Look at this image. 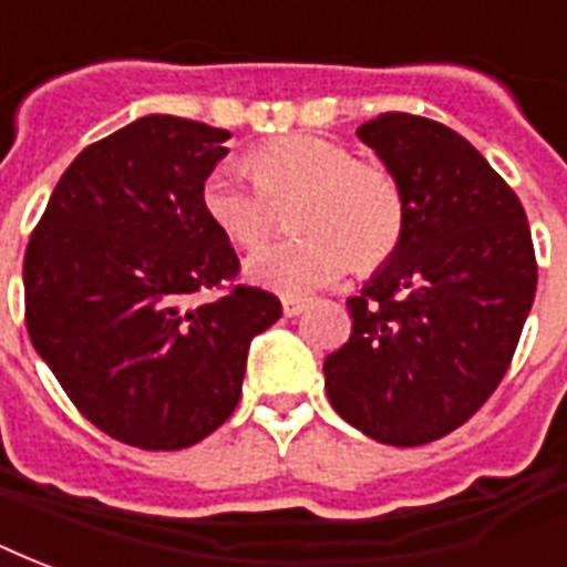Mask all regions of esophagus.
I'll return each mask as SVG.
<instances>
[{
  "instance_id": "1",
  "label": "esophagus",
  "mask_w": 567,
  "mask_h": 567,
  "mask_svg": "<svg viewBox=\"0 0 567 567\" xmlns=\"http://www.w3.org/2000/svg\"><path fill=\"white\" fill-rule=\"evenodd\" d=\"M305 310H308V301L305 299H284V313L287 317H299Z\"/></svg>"
}]
</instances>
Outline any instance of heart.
<instances>
[{
    "label": "heart",
    "mask_w": 567,
    "mask_h": 567,
    "mask_svg": "<svg viewBox=\"0 0 567 567\" xmlns=\"http://www.w3.org/2000/svg\"><path fill=\"white\" fill-rule=\"evenodd\" d=\"M245 169L257 187L233 167L208 169L199 206L233 245L257 248L271 229L268 199L296 197L289 208L296 236L259 248L245 262L259 287L305 299L338 284L352 262L359 271H373L398 254L406 199L380 164L355 161L334 140L289 134L248 152Z\"/></svg>",
    "instance_id": "heart-1"
}]
</instances>
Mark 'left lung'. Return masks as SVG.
Segmentation results:
<instances>
[{"mask_svg": "<svg viewBox=\"0 0 567 567\" xmlns=\"http://www.w3.org/2000/svg\"><path fill=\"white\" fill-rule=\"evenodd\" d=\"M406 199L398 254L347 299L352 334L322 373L334 412L370 440L457 430L505 377L538 284L517 194L457 131L380 113L359 127Z\"/></svg>", "mask_w": 567, "mask_h": 567, "instance_id": "8db88e82", "label": "left lung"}]
</instances>
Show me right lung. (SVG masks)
Here are the masks:
<instances>
[{
  "label": "right lung",
  "mask_w": 567,
  "mask_h": 567,
  "mask_svg": "<svg viewBox=\"0 0 567 567\" xmlns=\"http://www.w3.org/2000/svg\"><path fill=\"white\" fill-rule=\"evenodd\" d=\"M229 131L143 116L62 173L23 259L25 329L76 410L146 451L206 440L241 398L250 340L278 296L229 287L238 257L199 206Z\"/></svg>",
  "instance_id": "add662e5"
}]
</instances>
